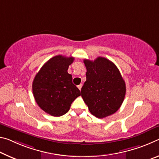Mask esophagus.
<instances>
[{"label": "esophagus", "mask_w": 159, "mask_h": 159, "mask_svg": "<svg viewBox=\"0 0 159 159\" xmlns=\"http://www.w3.org/2000/svg\"><path fill=\"white\" fill-rule=\"evenodd\" d=\"M82 84H80V85H78V86H77L78 89H79L80 90H81V89H82Z\"/></svg>", "instance_id": "obj_1"}]
</instances>
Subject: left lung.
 Returning <instances> with one entry per match:
<instances>
[{
	"label": "left lung",
	"mask_w": 159,
	"mask_h": 159,
	"mask_svg": "<svg viewBox=\"0 0 159 159\" xmlns=\"http://www.w3.org/2000/svg\"><path fill=\"white\" fill-rule=\"evenodd\" d=\"M87 80L81 94L90 113L98 118L115 113L123 103L125 83L118 67L103 57L93 61L84 59Z\"/></svg>",
	"instance_id": "1"
}]
</instances>
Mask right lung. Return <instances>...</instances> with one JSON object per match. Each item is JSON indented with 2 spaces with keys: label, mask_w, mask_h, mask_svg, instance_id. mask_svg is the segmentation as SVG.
Masks as SVG:
<instances>
[{
  "label": "right lung",
  "mask_w": 159,
  "mask_h": 159,
  "mask_svg": "<svg viewBox=\"0 0 159 159\" xmlns=\"http://www.w3.org/2000/svg\"><path fill=\"white\" fill-rule=\"evenodd\" d=\"M73 57L61 55L51 58L41 67L34 79L32 92L38 106L52 116H61L69 111L80 91L67 72Z\"/></svg>",
  "instance_id": "right-lung-1"
}]
</instances>
